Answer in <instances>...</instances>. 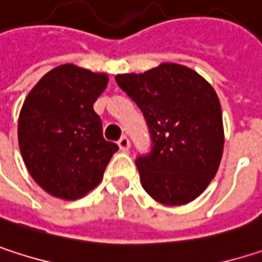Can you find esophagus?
Listing matches in <instances>:
<instances>
[{"label": "esophagus", "instance_id": "obj_1", "mask_svg": "<svg viewBox=\"0 0 262 262\" xmlns=\"http://www.w3.org/2000/svg\"><path fill=\"white\" fill-rule=\"evenodd\" d=\"M118 147H120L121 151H127V150L130 148V141H129V138H127V136H121L120 141H118Z\"/></svg>", "mask_w": 262, "mask_h": 262}]
</instances>
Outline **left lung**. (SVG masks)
<instances>
[{
	"instance_id": "obj_1",
	"label": "left lung",
	"mask_w": 262,
	"mask_h": 262,
	"mask_svg": "<svg viewBox=\"0 0 262 262\" xmlns=\"http://www.w3.org/2000/svg\"><path fill=\"white\" fill-rule=\"evenodd\" d=\"M115 80L141 109L150 132V153L135 161L142 188L168 206L197 199L214 179L225 145L214 88L178 63Z\"/></svg>"
}]
</instances>
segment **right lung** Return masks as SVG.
<instances>
[{
    "label": "right lung",
    "mask_w": 262,
    "mask_h": 262,
    "mask_svg": "<svg viewBox=\"0 0 262 262\" xmlns=\"http://www.w3.org/2000/svg\"><path fill=\"white\" fill-rule=\"evenodd\" d=\"M107 80L68 63L47 73L27 95L18 121L19 150L34 182L54 197L88 194L118 150L103 138L94 111Z\"/></svg>",
    "instance_id": "1"
}]
</instances>
